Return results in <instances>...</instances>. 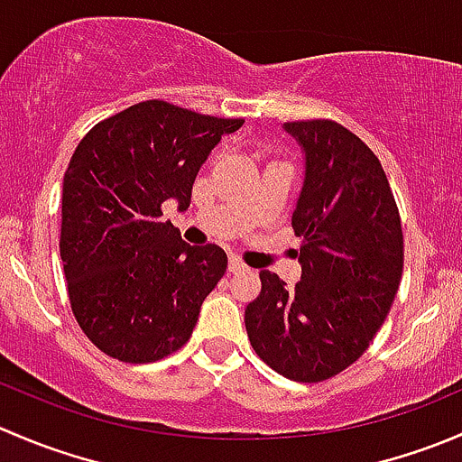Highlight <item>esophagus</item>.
<instances>
[{
  "instance_id": "obj_1",
  "label": "esophagus",
  "mask_w": 462,
  "mask_h": 462,
  "mask_svg": "<svg viewBox=\"0 0 462 462\" xmlns=\"http://www.w3.org/2000/svg\"><path fill=\"white\" fill-rule=\"evenodd\" d=\"M227 270L230 273H241V270H245V263L239 257H230L227 259Z\"/></svg>"
}]
</instances>
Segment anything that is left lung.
I'll use <instances>...</instances> for the list:
<instances>
[{"mask_svg": "<svg viewBox=\"0 0 462 462\" xmlns=\"http://www.w3.org/2000/svg\"><path fill=\"white\" fill-rule=\"evenodd\" d=\"M304 156L292 212L301 279L261 270L245 330L270 369L319 382L351 366L384 324L402 277V226L375 153L333 120L286 123Z\"/></svg>", "mask_w": 462, "mask_h": 462, "instance_id": "left-lung-1", "label": "left lung"}]
</instances>
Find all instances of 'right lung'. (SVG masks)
Listing matches in <instances>:
<instances>
[{
	"mask_svg": "<svg viewBox=\"0 0 462 462\" xmlns=\"http://www.w3.org/2000/svg\"><path fill=\"white\" fill-rule=\"evenodd\" d=\"M241 125L147 100L97 123L73 152L60 257L73 315L106 356L156 362L192 335L227 254L185 244L161 205L188 209L201 165Z\"/></svg>",
	"mask_w": 462,
	"mask_h": 462,
	"instance_id": "obj_1",
	"label": "right lung"
}]
</instances>
